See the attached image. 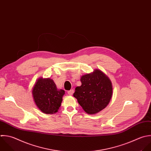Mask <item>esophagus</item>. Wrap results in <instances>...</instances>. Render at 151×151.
Instances as JSON below:
<instances>
[{
	"label": "esophagus",
	"instance_id": "esophagus-1",
	"mask_svg": "<svg viewBox=\"0 0 151 151\" xmlns=\"http://www.w3.org/2000/svg\"><path fill=\"white\" fill-rule=\"evenodd\" d=\"M73 92H74V90L73 89H71V90H70V91H69L68 92V93L69 95H72Z\"/></svg>",
	"mask_w": 151,
	"mask_h": 151
}]
</instances>
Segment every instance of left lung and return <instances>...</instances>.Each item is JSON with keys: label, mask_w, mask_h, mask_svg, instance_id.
I'll return each instance as SVG.
<instances>
[{"label": "left lung", "mask_w": 151, "mask_h": 151, "mask_svg": "<svg viewBox=\"0 0 151 151\" xmlns=\"http://www.w3.org/2000/svg\"><path fill=\"white\" fill-rule=\"evenodd\" d=\"M81 86L75 88L73 96L89 114H95L105 108L112 96L113 88L109 78L101 70L83 75Z\"/></svg>", "instance_id": "left-lung-1"}]
</instances>
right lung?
<instances>
[{"mask_svg": "<svg viewBox=\"0 0 151 151\" xmlns=\"http://www.w3.org/2000/svg\"><path fill=\"white\" fill-rule=\"evenodd\" d=\"M65 91L58 89L53 81L50 78L38 79L32 90L35 104L43 113L46 114L58 112Z\"/></svg>", "mask_w": 151, "mask_h": 151, "instance_id": "add662e5", "label": "right lung"}]
</instances>
